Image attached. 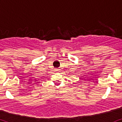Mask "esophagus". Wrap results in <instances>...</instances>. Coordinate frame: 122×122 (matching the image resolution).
Instances as JSON below:
<instances>
[{
    "label": "esophagus",
    "instance_id": "1",
    "mask_svg": "<svg viewBox=\"0 0 122 122\" xmlns=\"http://www.w3.org/2000/svg\"><path fill=\"white\" fill-rule=\"evenodd\" d=\"M56 71H57V69H56Z\"/></svg>",
    "mask_w": 122,
    "mask_h": 122
}]
</instances>
